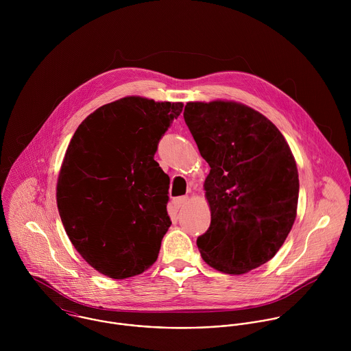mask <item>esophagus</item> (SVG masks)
I'll use <instances>...</instances> for the list:
<instances>
[{
  "mask_svg": "<svg viewBox=\"0 0 351 351\" xmlns=\"http://www.w3.org/2000/svg\"><path fill=\"white\" fill-rule=\"evenodd\" d=\"M188 201V196H182V197H177V199H174L173 200V204H174V206L177 208V209H180V208H182L184 206V204Z\"/></svg>",
  "mask_w": 351,
  "mask_h": 351,
  "instance_id": "obj_1",
  "label": "esophagus"
}]
</instances>
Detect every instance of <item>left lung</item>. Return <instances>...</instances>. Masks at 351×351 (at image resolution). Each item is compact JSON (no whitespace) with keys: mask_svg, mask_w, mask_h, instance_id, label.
<instances>
[{"mask_svg":"<svg viewBox=\"0 0 351 351\" xmlns=\"http://www.w3.org/2000/svg\"><path fill=\"white\" fill-rule=\"evenodd\" d=\"M184 119L210 170L204 181L210 226L202 259L239 276L270 261L298 215L299 171L280 130L235 101L188 102Z\"/></svg>","mask_w":351,"mask_h":351,"instance_id":"left-lung-1","label":"left lung"}]
</instances>
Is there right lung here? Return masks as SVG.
<instances>
[{
	"label": "right lung",
	"instance_id": "add662e5",
	"mask_svg": "<svg viewBox=\"0 0 351 351\" xmlns=\"http://www.w3.org/2000/svg\"><path fill=\"white\" fill-rule=\"evenodd\" d=\"M182 102L128 96L90 113L64 154L56 204L64 231L99 273L123 280L156 261L171 220L169 176L154 160Z\"/></svg>",
	"mask_w": 351,
	"mask_h": 351
}]
</instances>
